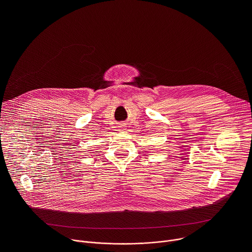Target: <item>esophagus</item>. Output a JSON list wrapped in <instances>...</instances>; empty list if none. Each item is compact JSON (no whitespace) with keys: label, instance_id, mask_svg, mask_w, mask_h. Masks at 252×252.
Here are the masks:
<instances>
[{"label":"esophagus","instance_id":"1","mask_svg":"<svg viewBox=\"0 0 252 252\" xmlns=\"http://www.w3.org/2000/svg\"><path fill=\"white\" fill-rule=\"evenodd\" d=\"M120 127H123V126H120ZM120 129H123V128H120Z\"/></svg>","mask_w":252,"mask_h":252}]
</instances>
